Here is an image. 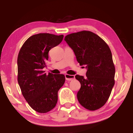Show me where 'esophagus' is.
I'll return each instance as SVG.
<instances>
[{"label": "esophagus", "mask_w": 133, "mask_h": 133, "mask_svg": "<svg viewBox=\"0 0 133 133\" xmlns=\"http://www.w3.org/2000/svg\"><path fill=\"white\" fill-rule=\"evenodd\" d=\"M65 79H66V81H72V80L74 79V78H75V76H73V75H70V74H65Z\"/></svg>", "instance_id": "34e87169"}]
</instances>
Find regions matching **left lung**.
Segmentation results:
<instances>
[{
	"label": "left lung",
	"mask_w": 133,
	"mask_h": 133,
	"mask_svg": "<svg viewBox=\"0 0 133 133\" xmlns=\"http://www.w3.org/2000/svg\"><path fill=\"white\" fill-rule=\"evenodd\" d=\"M81 65H86V77L76 75L81 87L77 92L79 102L85 108H101L109 99L114 85L115 66L107 43L90 31H82L65 36Z\"/></svg>",
	"instance_id": "left-lung-1"
}]
</instances>
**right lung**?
<instances>
[{"label": "right lung", "instance_id": "1", "mask_svg": "<svg viewBox=\"0 0 133 133\" xmlns=\"http://www.w3.org/2000/svg\"><path fill=\"white\" fill-rule=\"evenodd\" d=\"M63 35L39 33L25 42L17 57V81L29 105L40 113L52 110L57 92L65 81L63 74L45 73L48 52L62 41Z\"/></svg>", "mask_w": 133, "mask_h": 133}]
</instances>
